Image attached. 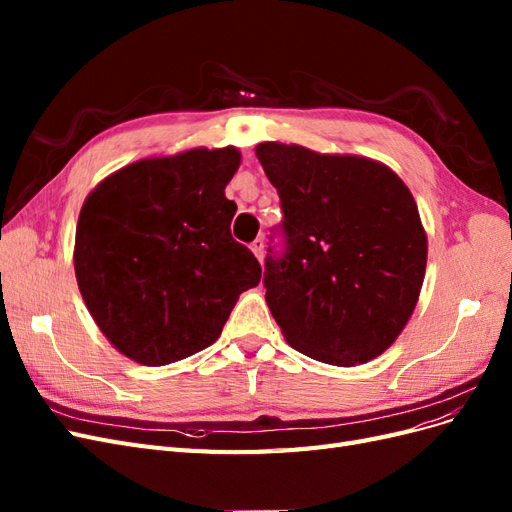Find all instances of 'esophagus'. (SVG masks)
Here are the masks:
<instances>
[{
    "instance_id": "obj_1",
    "label": "esophagus",
    "mask_w": 512,
    "mask_h": 512,
    "mask_svg": "<svg viewBox=\"0 0 512 512\" xmlns=\"http://www.w3.org/2000/svg\"><path fill=\"white\" fill-rule=\"evenodd\" d=\"M252 252H254V256H256L258 260H262V256H265V241L256 239V241L252 243Z\"/></svg>"
}]
</instances>
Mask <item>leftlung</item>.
I'll use <instances>...</instances> for the list:
<instances>
[{"label": "left lung", "mask_w": 512, "mask_h": 512, "mask_svg": "<svg viewBox=\"0 0 512 512\" xmlns=\"http://www.w3.org/2000/svg\"><path fill=\"white\" fill-rule=\"evenodd\" d=\"M284 209L286 256L267 258V305L286 342L337 367L393 346L418 303L427 235L386 164L301 145H256Z\"/></svg>", "instance_id": "8db88e82"}]
</instances>
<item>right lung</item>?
Instances as JSON below:
<instances>
[{
    "mask_svg": "<svg viewBox=\"0 0 512 512\" xmlns=\"http://www.w3.org/2000/svg\"><path fill=\"white\" fill-rule=\"evenodd\" d=\"M237 147L151 156L102 179L85 198L74 237L81 297L134 363L160 367L220 337L260 265L230 235L237 205L224 190Z\"/></svg>",
    "mask_w": 512,
    "mask_h": 512,
    "instance_id": "obj_1",
    "label": "right lung"
}]
</instances>
